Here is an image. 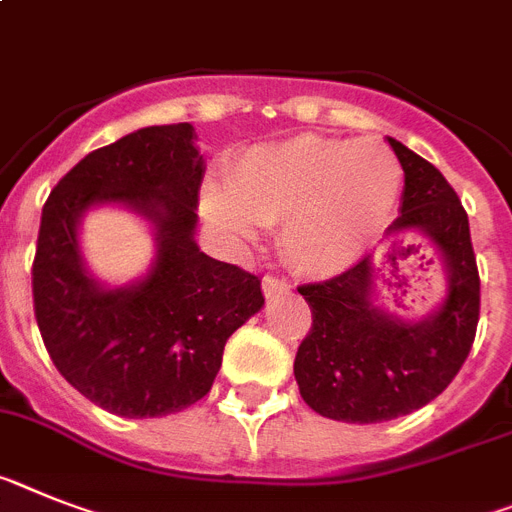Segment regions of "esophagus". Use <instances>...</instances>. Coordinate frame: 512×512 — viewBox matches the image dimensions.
Listing matches in <instances>:
<instances>
[{
    "label": "esophagus",
    "instance_id": "34e87169",
    "mask_svg": "<svg viewBox=\"0 0 512 512\" xmlns=\"http://www.w3.org/2000/svg\"><path fill=\"white\" fill-rule=\"evenodd\" d=\"M263 291L265 296H276V294H286L291 291V283L286 278H276V276H265L263 278Z\"/></svg>",
    "mask_w": 512,
    "mask_h": 512
}]
</instances>
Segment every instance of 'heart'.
I'll list each match as a JSON object with an SVG mask.
<instances>
[{
    "label": "heart",
    "mask_w": 512,
    "mask_h": 512,
    "mask_svg": "<svg viewBox=\"0 0 512 512\" xmlns=\"http://www.w3.org/2000/svg\"><path fill=\"white\" fill-rule=\"evenodd\" d=\"M403 190V166L380 140L296 135L236 158L229 184L208 182L205 216L236 244L281 223V247L307 276H336L367 255Z\"/></svg>",
    "instance_id": "obj_1"
}]
</instances>
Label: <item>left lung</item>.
<instances>
[{"label":"left lung","mask_w":512,"mask_h":512,"mask_svg":"<svg viewBox=\"0 0 512 512\" xmlns=\"http://www.w3.org/2000/svg\"><path fill=\"white\" fill-rule=\"evenodd\" d=\"M388 143L406 179L385 257L395 265V252L414 249L402 244L424 236L440 255L448 291L422 320L390 315L375 304V255L330 281L299 286L312 328L296 351L294 377L309 409L336 422H390L435 401L466 362L479 322V270L461 200L432 163L393 137Z\"/></svg>","instance_id":"8db88e82"}]
</instances>
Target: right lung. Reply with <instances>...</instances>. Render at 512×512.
Masks as SVG:
<instances>
[{
    "label": "right lung",
    "instance_id": "add662e5",
    "mask_svg": "<svg viewBox=\"0 0 512 512\" xmlns=\"http://www.w3.org/2000/svg\"><path fill=\"white\" fill-rule=\"evenodd\" d=\"M195 140L190 122L130 132L67 171L41 213L33 309L46 351L72 388L127 419L208 395L229 336L265 304L260 278L197 247L205 161ZM98 204L154 226V265L127 287L93 279L79 252V221Z\"/></svg>",
    "mask_w": 512,
    "mask_h": 512
}]
</instances>
